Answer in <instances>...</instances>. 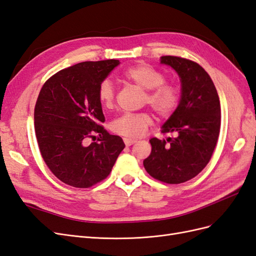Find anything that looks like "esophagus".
<instances>
[{
	"label": "esophagus",
	"mask_w": 256,
	"mask_h": 256,
	"mask_svg": "<svg viewBox=\"0 0 256 256\" xmlns=\"http://www.w3.org/2000/svg\"><path fill=\"white\" fill-rule=\"evenodd\" d=\"M124 142H125L126 146H131L132 144H136V140H132V138H124Z\"/></svg>",
	"instance_id": "1"
}]
</instances>
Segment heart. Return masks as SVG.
Listing matches in <instances>:
<instances>
[{"label":"heart","mask_w":256,"mask_h":256,"mask_svg":"<svg viewBox=\"0 0 256 256\" xmlns=\"http://www.w3.org/2000/svg\"><path fill=\"white\" fill-rule=\"evenodd\" d=\"M124 78L146 90L143 98L145 104H150L161 118H168L180 106L182 90L180 85L166 82L164 72L148 64H138L124 72ZM97 96L99 102L106 109H111L115 102V88L109 79L100 82ZM152 122V115L147 112L126 113L112 122L115 134L127 138H140Z\"/></svg>","instance_id":"b5f03b06"}]
</instances>
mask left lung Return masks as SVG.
<instances>
[{"label": "left lung", "mask_w": 256, "mask_h": 256, "mask_svg": "<svg viewBox=\"0 0 256 256\" xmlns=\"http://www.w3.org/2000/svg\"><path fill=\"white\" fill-rule=\"evenodd\" d=\"M182 82L180 106L162 126V134L175 138H152V152L143 164L154 180L177 184L196 177L210 160L221 126V108L214 84L198 63L180 56H161Z\"/></svg>", "instance_id": "8db88e82"}]
</instances>
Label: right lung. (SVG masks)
I'll list each match as a JSON object with an SVG mask.
<instances>
[{
	"label": "right lung",
	"instance_id": "obj_1",
	"mask_svg": "<svg viewBox=\"0 0 256 256\" xmlns=\"http://www.w3.org/2000/svg\"><path fill=\"white\" fill-rule=\"evenodd\" d=\"M118 60L82 62L44 82L34 110L42 157L54 176L76 188H90L110 174L125 147L110 134L97 90ZM93 142L87 143V138ZM98 141L95 142L94 140Z\"/></svg>",
	"mask_w": 256,
	"mask_h": 256
}]
</instances>
